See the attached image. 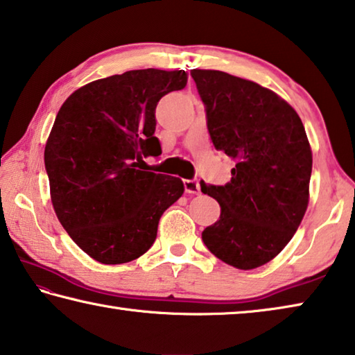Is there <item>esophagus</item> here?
<instances>
[{"label":"esophagus","instance_id":"obj_1","mask_svg":"<svg viewBox=\"0 0 355 355\" xmlns=\"http://www.w3.org/2000/svg\"><path fill=\"white\" fill-rule=\"evenodd\" d=\"M186 194H200V184L197 180H183Z\"/></svg>","mask_w":355,"mask_h":355}]
</instances>
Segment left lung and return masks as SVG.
Masks as SVG:
<instances>
[{
  "label": "left lung",
  "instance_id": "1",
  "mask_svg": "<svg viewBox=\"0 0 355 355\" xmlns=\"http://www.w3.org/2000/svg\"><path fill=\"white\" fill-rule=\"evenodd\" d=\"M216 150L236 161L224 186L200 183L220 205L202 232L208 250L238 269L271 261L309 205L311 150L302 120L277 94L219 70H191Z\"/></svg>",
  "mask_w": 355,
  "mask_h": 355
}]
</instances>
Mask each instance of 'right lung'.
Segmentation results:
<instances>
[{"mask_svg": "<svg viewBox=\"0 0 355 355\" xmlns=\"http://www.w3.org/2000/svg\"><path fill=\"white\" fill-rule=\"evenodd\" d=\"M186 83L184 70H130L80 87L59 110L45 146L53 208L94 260L146 254L159 218L182 197V180L141 169L144 158L161 155L156 105Z\"/></svg>", "mask_w": 355, "mask_h": 355, "instance_id": "right-lung-1", "label": "right lung"}]
</instances>
